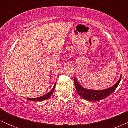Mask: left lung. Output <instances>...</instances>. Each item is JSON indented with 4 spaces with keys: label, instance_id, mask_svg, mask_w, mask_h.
Wrapping results in <instances>:
<instances>
[{
    "label": "left lung",
    "instance_id": "left-lung-1",
    "mask_svg": "<svg viewBox=\"0 0 128 128\" xmlns=\"http://www.w3.org/2000/svg\"><path fill=\"white\" fill-rule=\"evenodd\" d=\"M122 76H120L118 82L114 86L107 89L102 90H93L86 88L78 82L76 77H74V85H75L78 93L82 98L89 101L95 102V101H99L105 99L111 95L119 85Z\"/></svg>",
    "mask_w": 128,
    "mask_h": 128
}]
</instances>
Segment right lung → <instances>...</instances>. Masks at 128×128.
Returning a JSON list of instances; mask_svg holds the SVG:
<instances>
[{
    "label": "right lung",
    "mask_w": 128,
    "mask_h": 128,
    "mask_svg": "<svg viewBox=\"0 0 128 128\" xmlns=\"http://www.w3.org/2000/svg\"><path fill=\"white\" fill-rule=\"evenodd\" d=\"M55 86L56 84H55V86H54L52 90L50 92H48V93L46 94L44 96L39 97V98H27L28 100H32V101H34V102H40V101H42V100H45L48 99L49 98L52 96V94L54 93V90H55Z\"/></svg>",
    "instance_id": "right-lung-1"
}]
</instances>
